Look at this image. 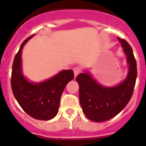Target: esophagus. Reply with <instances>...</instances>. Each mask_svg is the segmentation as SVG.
I'll return each mask as SVG.
<instances>
[{
	"label": "esophagus",
	"mask_w": 146,
	"mask_h": 146,
	"mask_svg": "<svg viewBox=\"0 0 146 146\" xmlns=\"http://www.w3.org/2000/svg\"><path fill=\"white\" fill-rule=\"evenodd\" d=\"M73 71H74V77H77L78 74L80 73L81 72V69L80 68H79V67H74V69H73Z\"/></svg>",
	"instance_id": "esophagus-1"
}]
</instances>
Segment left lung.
Wrapping results in <instances>:
<instances>
[{"mask_svg": "<svg viewBox=\"0 0 146 146\" xmlns=\"http://www.w3.org/2000/svg\"><path fill=\"white\" fill-rule=\"evenodd\" d=\"M118 39L129 64L128 75L124 81L110 88L99 85L87 72L76 77L82 111L89 120L95 122L108 121L118 115L129 103L135 88L137 72L133 50L126 40L118 37Z\"/></svg>", "mask_w": 146, "mask_h": 146, "instance_id": "8db88e82", "label": "left lung"}]
</instances>
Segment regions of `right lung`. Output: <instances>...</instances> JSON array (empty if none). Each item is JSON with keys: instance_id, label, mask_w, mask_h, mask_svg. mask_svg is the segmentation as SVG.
<instances>
[{"instance_id": "obj_1", "label": "right lung", "mask_w": 146, "mask_h": 146, "mask_svg": "<svg viewBox=\"0 0 146 146\" xmlns=\"http://www.w3.org/2000/svg\"><path fill=\"white\" fill-rule=\"evenodd\" d=\"M33 36L22 43L15 55L11 72V89L16 100L27 114L35 119L47 121L57 115L62 93L67 83L74 78V72L71 69L63 70L39 83L27 80L22 73V49Z\"/></svg>"}]
</instances>
